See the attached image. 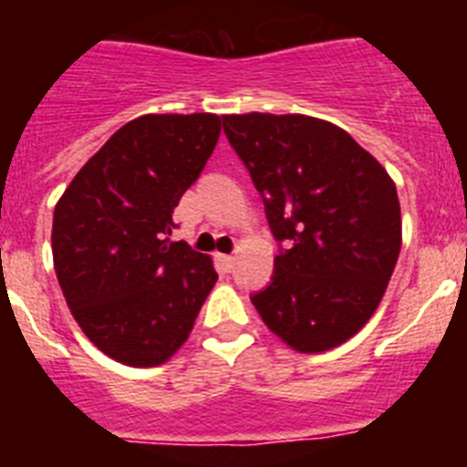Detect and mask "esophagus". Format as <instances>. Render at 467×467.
Listing matches in <instances>:
<instances>
[{
    "label": "esophagus",
    "instance_id": "esophagus-1",
    "mask_svg": "<svg viewBox=\"0 0 467 467\" xmlns=\"http://www.w3.org/2000/svg\"><path fill=\"white\" fill-rule=\"evenodd\" d=\"M217 259H220L222 269H226V271L234 269V262H236V257H231V254H217Z\"/></svg>",
    "mask_w": 467,
    "mask_h": 467
}]
</instances>
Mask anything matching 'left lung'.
<instances>
[{
	"instance_id": "left-lung-1",
	"label": "left lung",
	"mask_w": 467,
	"mask_h": 467,
	"mask_svg": "<svg viewBox=\"0 0 467 467\" xmlns=\"http://www.w3.org/2000/svg\"><path fill=\"white\" fill-rule=\"evenodd\" d=\"M224 133L262 193L274 278L253 295L264 325L299 353L337 348L386 295L402 247L398 189L344 128L306 114H226Z\"/></svg>"
}]
</instances>
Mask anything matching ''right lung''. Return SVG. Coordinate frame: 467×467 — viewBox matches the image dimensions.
I'll use <instances>...</instances> for the list:
<instances>
[{
  "label": "right lung",
  "mask_w": 467,
  "mask_h": 467,
  "mask_svg": "<svg viewBox=\"0 0 467 467\" xmlns=\"http://www.w3.org/2000/svg\"><path fill=\"white\" fill-rule=\"evenodd\" d=\"M217 114H144L86 161L53 210V269L81 332L111 360L156 367L189 339L217 283L171 241L172 213L220 138Z\"/></svg>",
  "instance_id": "add662e5"
}]
</instances>
